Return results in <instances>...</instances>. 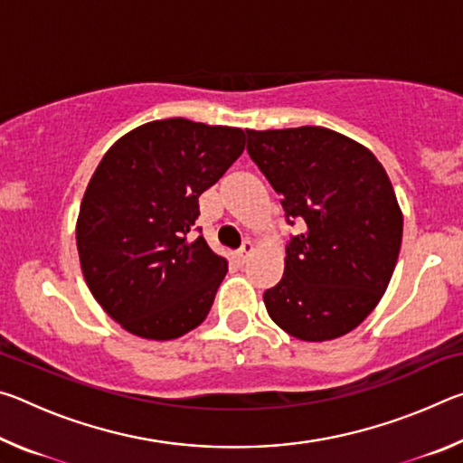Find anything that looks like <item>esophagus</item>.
Returning a JSON list of instances; mask_svg holds the SVG:
<instances>
[{
	"label": "esophagus",
	"instance_id": "1",
	"mask_svg": "<svg viewBox=\"0 0 463 463\" xmlns=\"http://www.w3.org/2000/svg\"><path fill=\"white\" fill-rule=\"evenodd\" d=\"M253 249H255V245H253V241H245V242H242V245H241V249H239V257H241V260H242V261H245V260H247V257H249L250 253H253Z\"/></svg>",
	"mask_w": 463,
	"mask_h": 463
}]
</instances>
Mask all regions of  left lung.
Masks as SVG:
<instances>
[{"instance_id":"8db88e82","label":"left lung","mask_w":463,"mask_h":463,"mask_svg":"<svg viewBox=\"0 0 463 463\" xmlns=\"http://www.w3.org/2000/svg\"><path fill=\"white\" fill-rule=\"evenodd\" d=\"M247 151L281 195L286 268L263 302L273 323L302 341L354 331L378 307L402 242V213L372 151L320 127L247 130Z\"/></svg>"}]
</instances>
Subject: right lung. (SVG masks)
Here are the masks:
<instances>
[{
    "mask_svg": "<svg viewBox=\"0 0 463 463\" xmlns=\"http://www.w3.org/2000/svg\"><path fill=\"white\" fill-rule=\"evenodd\" d=\"M242 151L241 128L169 118L130 130L99 161L77 250L93 298L128 333L169 341L208 317L229 263L192 239L198 198Z\"/></svg>",
    "mask_w": 463,
    "mask_h": 463,
    "instance_id": "right-lung-1",
    "label": "right lung"
}]
</instances>
